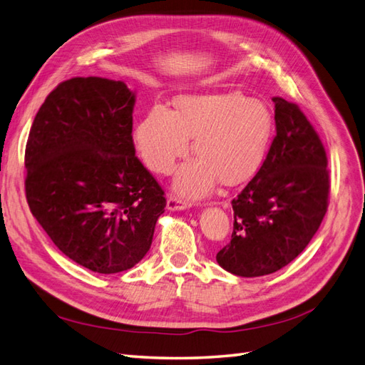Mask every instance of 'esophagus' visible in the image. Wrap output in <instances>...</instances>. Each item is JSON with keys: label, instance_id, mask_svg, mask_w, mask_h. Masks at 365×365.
I'll return each instance as SVG.
<instances>
[{"label": "esophagus", "instance_id": "esophagus-1", "mask_svg": "<svg viewBox=\"0 0 365 365\" xmlns=\"http://www.w3.org/2000/svg\"><path fill=\"white\" fill-rule=\"evenodd\" d=\"M190 207H191L190 202L182 200L180 197H177V195H170V197L166 199V210L170 211H182Z\"/></svg>", "mask_w": 365, "mask_h": 365}]
</instances>
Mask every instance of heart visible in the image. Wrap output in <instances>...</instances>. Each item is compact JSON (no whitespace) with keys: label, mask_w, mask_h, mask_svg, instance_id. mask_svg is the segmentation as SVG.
Instances as JSON below:
<instances>
[{"label":"heart","mask_w":365,"mask_h":365,"mask_svg":"<svg viewBox=\"0 0 365 365\" xmlns=\"http://www.w3.org/2000/svg\"><path fill=\"white\" fill-rule=\"evenodd\" d=\"M273 115L265 103L240 92L185 96L177 110L157 103L137 125L134 142L149 170L170 174L191 148L199 155L175 175L174 188L203 197L217 180L240 185L262 168L273 137Z\"/></svg>","instance_id":"obj_1"}]
</instances>
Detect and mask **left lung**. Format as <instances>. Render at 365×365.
Masks as SVG:
<instances>
[{
  "instance_id": "8db88e82",
  "label": "left lung",
  "mask_w": 365,
  "mask_h": 365,
  "mask_svg": "<svg viewBox=\"0 0 365 365\" xmlns=\"http://www.w3.org/2000/svg\"><path fill=\"white\" fill-rule=\"evenodd\" d=\"M276 135L262 168L232 199L231 242L216 259L231 274L257 277L302 253L329 207L330 179L319 135L294 103L274 97Z\"/></svg>"
}]
</instances>
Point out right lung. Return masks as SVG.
<instances>
[{
	"instance_id": "1",
	"label": "right lung",
	"mask_w": 365,
	"mask_h": 365,
	"mask_svg": "<svg viewBox=\"0 0 365 365\" xmlns=\"http://www.w3.org/2000/svg\"><path fill=\"white\" fill-rule=\"evenodd\" d=\"M135 93L123 81L76 77L36 112L26 145V199L63 255L91 272L133 268L165 212L162 186L135 157Z\"/></svg>"
}]
</instances>
